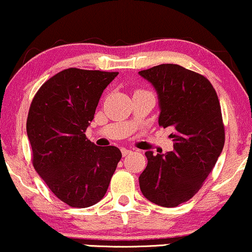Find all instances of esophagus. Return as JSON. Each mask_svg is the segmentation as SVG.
Listing matches in <instances>:
<instances>
[{"label": "esophagus", "instance_id": "esophagus-1", "mask_svg": "<svg viewBox=\"0 0 252 252\" xmlns=\"http://www.w3.org/2000/svg\"><path fill=\"white\" fill-rule=\"evenodd\" d=\"M121 153H123V157H127L128 154H131V151L127 148H121Z\"/></svg>", "mask_w": 252, "mask_h": 252}]
</instances>
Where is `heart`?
<instances>
[{"label":"heart","mask_w":252,"mask_h":252,"mask_svg":"<svg viewBox=\"0 0 252 252\" xmlns=\"http://www.w3.org/2000/svg\"><path fill=\"white\" fill-rule=\"evenodd\" d=\"M138 91H140V90H138Z\"/></svg>","instance_id":"b5f03b06"}]
</instances>
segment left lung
<instances>
[{
    "label": "left lung",
    "instance_id": "1",
    "mask_svg": "<svg viewBox=\"0 0 252 252\" xmlns=\"http://www.w3.org/2000/svg\"><path fill=\"white\" fill-rule=\"evenodd\" d=\"M159 95V126L170 128L174 151L146 152L139 183L144 196L161 207H178L194 196L212 172L225 140L221 105L212 83L176 64L140 71Z\"/></svg>",
    "mask_w": 252,
    "mask_h": 252
}]
</instances>
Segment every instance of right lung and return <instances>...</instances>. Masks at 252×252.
I'll use <instances>...</instances> for the list:
<instances>
[{
    "instance_id": "1",
    "label": "right lung",
    "mask_w": 252,
    "mask_h": 252,
    "mask_svg": "<svg viewBox=\"0 0 252 252\" xmlns=\"http://www.w3.org/2000/svg\"><path fill=\"white\" fill-rule=\"evenodd\" d=\"M118 73L70 67L46 80L31 101L27 133L33 168L70 207L100 201L121 159L119 148L99 147L85 135L102 91Z\"/></svg>"
}]
</instances>
